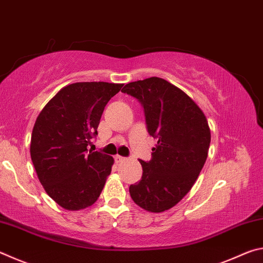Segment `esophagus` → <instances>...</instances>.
I'll return each mask as SVG.
<instances>
[{"mask_svg":"<svg viewBox=\"0 0 263 263\" xmlns=\"http://www.w3.org/2000/svg\"><path fill=\"white\" fill-rule=\"evenodd\" d=\"M115 161L116 162H123V161H125V158H124V157H121V155H116V157H115Z\"/></svg>","mask_w":263,"mask_h":263,"instance_id":"34e87169","label":"esophagus"}]
</instances>
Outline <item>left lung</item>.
I'll return each mask as SVG.
<instances>
[{"mask_svg": "<svg viewBox=\"0 0 263 263\" xmlns=\"http://www.w3.org/2000/svg\"><path fill=\"white\" fill-rule=\"evenodd\" d=\"M122 92L140 102L149 136L158 139L152 159L139 160L142 176L130 185L131 198L144 210L166 211L189 193L205 163L211 141L206 117L184 91L161 78L130 82Z\"/></svg>", "mask_w": 263, "mask_h": 263, "instance_id": "obj_1", "label": "left lung"}]
</instances>
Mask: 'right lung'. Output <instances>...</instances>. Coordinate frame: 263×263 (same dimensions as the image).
<instances>
[{
	"instance_id": "add662e5",
	"label": "right lung",
	"mask_w": 263,
	"mask_h": 263,
	"mask_svg": "<svg viewBox=\"0 0 263 263\" xmlns=\"http://www.w3.org/2000/svg\"><path fill=\"white\" fill-rule=\"evenodd\" d=\"M123 84L77 82L62 88L34 123L30 154L47 195L66 210L94 204L110 175L114 158L87 149L105 105Z\"/></svg>"
}]
</instances>
